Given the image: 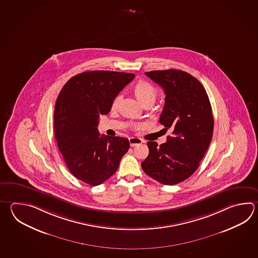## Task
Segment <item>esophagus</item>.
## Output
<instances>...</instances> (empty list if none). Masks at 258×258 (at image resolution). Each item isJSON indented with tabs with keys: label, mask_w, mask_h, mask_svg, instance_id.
Here are the masks:
<instances>
[{
	"label": "esophagus",
	"mask_w": 258,
	"mask_h": 258,
	"mask_svg": "<svg viewBox=\"0 0 258 258\" xmlns=\"http://www.w3.org/2000/svg\"><path fill=\"white\" fill-rule=\"evenodd\" d=\"M128 141H130V144H131L132 147H135V146H137L139 144H142V142H143L142 139L136 137L130 138Z\"/></svg>",
	"instance_id": "34e87169"
}]
</instances>
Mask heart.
<instances>
[{"instance_id": "obj_1", "label": "heart", "mask_w": 258, "mask_h": 258, "mask_svg": "<svg viewBox=\"0 0 258 258\" xmlns=\"http://www.w3.org/2000/svg\"><path fill=\"white\" fill-rule=\"evenodd\" d=\"M132 92L137 98V100L142 104V105L151 103L153 104V102L157 98L158 91L153 84L148 83L146 81L140 80L138 81L135 85L132 88ZM120 101V96L116 95V97L112 101L111 104V109L116 110Z\"/></svg>"}]
</instances>
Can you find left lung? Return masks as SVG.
<instances>
[{"label":"left lung","mask_w":258,"mask_h":258,"mask_svg":"<svg viewBox=\"0 0 258 258\" xmlns=\"http://www.w3.org/2000/svg\"><path fill=\"white\" fill-rule=\"evenodd\" d=\"M145 74L164 91L160 123L173 132L160 146L147 142L142 170L161 184H178L194 174L210 146L214 126L211 102L200 81L185 72L171 69Z\"/></svg>","instance_id":"obj_1"}]
</instances>
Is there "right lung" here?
<instances>
[{
	"instance_id": "right-lung-1",
	"label": "right lung",
	"mask_w": 258,
	"mask_h": 258,
	"mask_svg": "<svg viewBox=\"0 0 258 258\" xmlns=\"http://www.w3.org/2000/svg\"><path fill=\"white\" fill-rule=\"evenodd\" d=\"M135 75L109 71L77 74L64 84L54 110V131L58 150L70 172L86 184L98 185L110 178L130 142L100 135V115Z\"/></svg>"
}]
</instances>
